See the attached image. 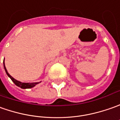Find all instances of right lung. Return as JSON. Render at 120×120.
Masks as SVG:
<instances>
[{
  "label": "right lung",
  "mask_w": 120,
  "mask_h": 120,
  "mask_svg": "<svg viewBox=\"0 0 120 120\" xmlns=\"http://www.w3.org/2000/svg\"><path fill=\"white\" fill-rule=\"evenodd\" d=\"M3 64H4V70H5V71H6V74L8 75V76L11 78V80H12V81L15 83V84L17 86L20 87V88H21L22 89L31 88H33L34 86H35L36 85L38 84L39 83V82H34V83H24V82H20V81L15 80V78L11 76V75L8 74V72H7V70H6V67H5V65H4V60L3 61Z\"/></svg>",
  "instance_id": "add662e5"
}]
</instances>
